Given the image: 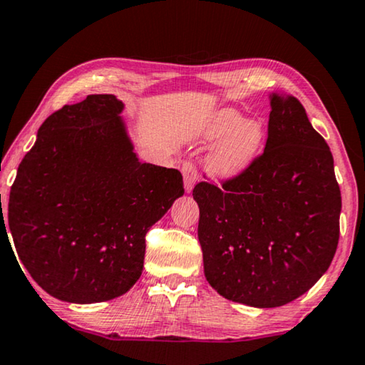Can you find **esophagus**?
<instances>
[{"instance_id": "34e87169", "label": "esophagus", "mask_w": 365, "mask_h": 365, "mask_svg": "<svg viewBox=\"0 0 365 365\" xmlns=\"http://www.w3.org/2000/svg\"><path fill=\"white\" fill-rule=\"evenodd\" d=\"M182 173H183V183H185V190L187 192H192L196 180H198L200 173H198V165L193 160H187L182 164Z\"/></svg>"}]
</instances>
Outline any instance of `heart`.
<instances>
[{
  "mask_svg": "<svg viewBox=\"0 0 365 365\" xmlns=\"http://www.w3.org/2000/svg\"><path fill=\"white\" fill-rule=\"evenodd\" d=\"M207 136L211 140L224 138L212 155V169L222 177H232L247 169L264 141L263 126L258 121H244L235 110L219 112L207 128Z\"/></svg>",
  "mask_w": 365,
  "mask_h": 365,
  "instance_id": "b5f03b06",
  "label": "heart"
}]
</instances>
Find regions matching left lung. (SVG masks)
<instances>
[{"instance_id":"1","label":"left lung","mask_w":365,"mask_h":365,"mask_svg":"<svg viewBox=\"0 0 365 365\" xmlns=\"http://www.w3.org/2000/svg\"><path fill=\"white\" fill-rule=\"evenodd\" d=\"M221 185L193 188L214 291L259 309L307 292L336 252L341 192L331 151L296 97H271L264 151Z\"/></svg>"}]
</instances>
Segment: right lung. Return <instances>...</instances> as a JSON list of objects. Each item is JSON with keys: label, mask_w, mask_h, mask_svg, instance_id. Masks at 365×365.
Masks as SVG:
<instances>
[{"label": "right lung", "mask_w": 365, "mask_h": 365, "mask_svg": "<svg viewBox=\"0 0 365 365\" xmlns=\"http://www.w3.org/2000/svg\"><path fill=\"white\" fill-rule=\"evenodd\" d=\"M121 108L115 96L92 94L56 110L11 187L6 217L17 257L43 291L66 302L130 291L148 230L185 192L177 169L138 160Z\"/></svg>", "instance_id": "right-lung-1"}]
</instances>
